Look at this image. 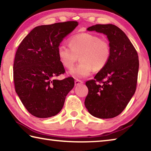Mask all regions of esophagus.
<instances>
[{"mask_svg":"<svg viewBox=\"0 0 151 151\" xmlns=\"http://www.w3.org/2000/svg\"><path fill=\"white\" fill-rule=\"evenodd\" d=\"M83 83V82L81 81V80H78V79H76L75 81V86H77V85H81V84Z\"/></svg>","mask_w":151,"mask_h":151,"instance_id":"1","label":"esophagus"}]
</instances>
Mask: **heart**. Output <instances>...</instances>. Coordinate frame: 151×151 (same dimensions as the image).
Listing matches in <instances>:
<instances>
[{
    "instance_id": "b5f03b06",
    "label": "heart",
    "mask_w": 151,
    "mask_h": 151,
    "mask_svg": "<svg viewBox=\"0 0 151 151\" xmlns=\"http://www.w3.org/2000/svg\"><path fill=\"white\" fill-rule=\"evenodd\" d=\"M70 48L59 45L57 55L64 67L71 70L78 60L81 62L71 71L76 78H83L91 75L93 70L100 71L105 68L111 59V45L106 39L88 32L80 33L68 39Z\"/></svg>"
}]
</instances>
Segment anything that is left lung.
Returning a JSON list of instances; mask_svg holds the SVG:
<instances>
[{"label":"left lung","mask_w":151,"mask_h":151,"mask_svg":"<svg viewBox=\"0 0 151 151\" xmlns=\"http://www.w3.org/2000/svg\"><path fill=\"white\" fill-rule=\"evenodd\" d=\"M87 30L107 36L112 55L105 68L94 79L86 82L88 93L85 106L89 113L97 118H114L124 111L136 91L138 53L125 33L115 25L96 24Z\"/></svg>","instance_id":"8db88e82"}]
</instances>
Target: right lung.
Wrapping results in <instances>:
<instances>
[{
  "label": "right lung",
  "mask_w": 151,
  "mask_h": 151,
  "mask_svg": "<svg viewBox=\"0 0 151 151\" xmlns=\"http://www.w3.org/2000/svg\"><path fill=\"white\" fill-rule=\"evenodd\" d=\"M77 25L76 21H66L37 27L17 48L13 65L15 91L33 116L48 118L57 114L75 86L70 76L62 81L55 78L65 73L57 48Z\"/></svg>",
  "instance_id": "right-lung-1"
}]
</instances>
